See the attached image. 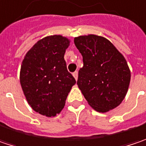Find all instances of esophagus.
Instances as JSON below:
<instances>
[{
	"instance_id": "34e87169",
	"label": "esophagus",
	"mask_w": 146,
	"mask_h": 146,
	"mask_svg": "<svg viewBox=\"0 0 146 146\" xmlns=\"http://www.w3.org/2000/svg\"><path fill=\"white\" fill-rule=\"evenodd\" d=\"M73 76L75 77V79L77 80V79H78V71H75L73 73Z\"/></svg>"
}]
</instances>
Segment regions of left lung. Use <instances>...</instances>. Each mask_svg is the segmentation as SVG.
Instances as JSON below:
<instances>
[{"mask_svg":"<svg viewBox=\"0 0 146 146\" xmlns=\"http://www.w3.org/2000/svg\"><path fill=\"white\" fill-rule=\"evenodd\" d=\"M74 42L84 63L77 84L88 104L99 113L117 108L125 98L131 80L125 57L101 36H79Z\"/></svg>","mask_w":146,"mask_h":146,"instance_id":"obj_1","label":"left lung"}]
</instances>
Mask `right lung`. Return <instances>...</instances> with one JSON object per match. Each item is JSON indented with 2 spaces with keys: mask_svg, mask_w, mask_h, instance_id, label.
Returning a JSON list of instances; mask_svg holds the SVG:
<instances>
[{
  "mask_svg": "<svg viewBox=\"0 0 146 146\" xmlns=\"http://www.w3.org/2000/svg\"><path fill=\"white\" fill-rule=\"evenodd\" d=\"M70 40L62 35L38 41L22 62L19 80L29 104L48 117L61 113L76 80L64 59Z\"/></svg>",
  "mask_w": 146,
  "mask_h": 146,
  "instance_id": "right-lung-1",
  "label": "right lung"
}]
</instances>
